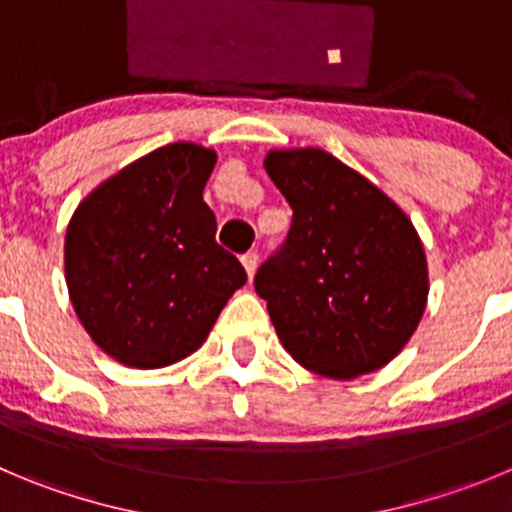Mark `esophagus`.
Wrapping results in <instances>:
<instances>
[{
  "label": "esophagus",
  "mask_w": 512,
  "mask_h": 512,
  "mask_svg": "<svg viewBox=\"0 0 512 512\" xmlns=\"http://www.w3.org/2000/svg\"><path fill=\"white\" fill-rule=\"evenodd\" d=\"M241 264H243V269H246V274L253 276V271H256V266H259V253H256V251L243 253Z\"/></svg>",
  "instance_id": "34e87169"
}]
</instances>
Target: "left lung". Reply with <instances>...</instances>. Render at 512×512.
Instances as JSON below:
<instances>
[{
    "label": "left lung",
    "instance_id": "8db88e82",
    "mask_svg": "<svg viewBox=\"0 0 512 512\" xmlns=\"http://www.w3.org/2000/svg\"><path fill=\"white\" fill-rule=\"evenodd\" d=\"M289 236L256 271L286 352L316 374L354 379L392 362L425 314L427 259L405 211L319 148L271 150Z\"/></svg>",
    "mask_w": 512,
    "mask_h": 512
}]
</instances>
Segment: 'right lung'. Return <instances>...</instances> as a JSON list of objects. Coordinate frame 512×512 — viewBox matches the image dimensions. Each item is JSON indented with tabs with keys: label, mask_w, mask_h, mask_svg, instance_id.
<instances>
[{
	"label": "right lung",
	"mask_w": 512,
	"mask_h": 512,
	"mask_svg": "<svg viewBox=\"0 0 512 512\" xmlns=\"http://www.w3.org/2000/svg\"><path fill=\"white\" fill-rule=\"evenodd\" d=\"M216 153L173 143L125 165L72 213L65 281L92 342L138 369L180 362L206 342L246 271L216 243L203 188Z\"/></svg>",
	"instance_id": "1"
}]
</instances>
